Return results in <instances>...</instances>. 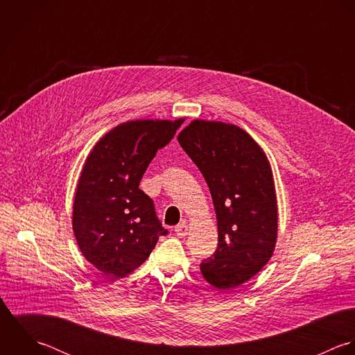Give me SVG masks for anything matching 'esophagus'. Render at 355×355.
Listing matches in <instances>:
<instances>
[{
	"mask_svg": "<svg viewBox=\"0 0 355 355\" xmlns=\"http://www.w3.org/2000/svg\"><path fill=\"white\" fill-rule=\"evenodd\" d=\"M188 225L187 223H180V225H177L175 226V229H174V232H175V234L178 236V237H185L187 234H188Z\"/></svg>",
	"mask_w": 355,
	"mask_h": 355,
	"instance_id": "34e87169",
	"label": "esophagus"
}]
</instances>
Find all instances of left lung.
<instances>
[{"mask_svg":"<svg viewBox=\"0 0 355 355\" xmlns=\"http://www.w3.org/2000/svg\"><path fill=\"white\" fill-rule=\"evenodd\" d=\"M178 142L202 171L213 198L218 247L200 263L207 283L229 291L254 277L277 241V199L266 153L236 125L192 121Z\"/></svg>","mask_w":355,"mask_h":355,"instance_id":"left-lung-1","label":"left lung"}]
</instances>
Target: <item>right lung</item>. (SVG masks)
Here are the masks:
<instances>
[{"label": "right lung", "instance_id": "obj_1", "mask_svg": "<svg viewBox=\"0 0 355 355\" xmlns=\"http://www.w3.org/2000/svg\"><path fill=\"white\" fill-rule=\"evenodd\" d=\"M184 119L125 122L93 146L85 160L72 207V229L86 261L111 279H122L146 261L167 234L152 199L140 187L157 149Z\"/></svg>", "mask_w": 355, "mask_h": 355}]
</instances>
